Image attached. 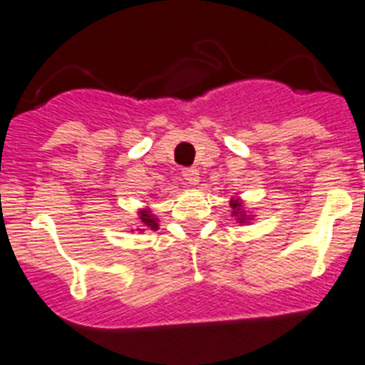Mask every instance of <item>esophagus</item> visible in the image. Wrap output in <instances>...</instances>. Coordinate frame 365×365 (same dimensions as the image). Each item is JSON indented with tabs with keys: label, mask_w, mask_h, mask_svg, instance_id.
I'll return each mask as SVG.
<instances>
[{
	"label": "esophagus",
	"mask_w": 365,
	"mask_h": 365,
	"mask_svg": "<svg viewBox=\"0 0 365 365\" xmlns=\"http://www.w3.org/2000/svg\"><path fill=\"white\" fill-rule=\"evenodd\" d=\"M183 180H185V183H189V185H198V182H200L198 170L183 169Z\"/></svg>",
	"instance_id": "34e87169"
}]
</instances>
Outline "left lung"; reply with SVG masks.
<instances>
[{
	"label": "left lung",
	"mask_w": 365,
	"mask_h": 365,
	"mask_svg": "<svg viewBox=\"0 0 365 365\" xmlns=\"http://www.w3.org/2000/svg\"><path fill=\"white\" fill-rule=\"evenodd\" d=\"M229 205H231L232 212L231 216H235L236 223H249L252 220V215L251 212H247V209H245L244 205V200L242 198H231V202H229Z\"/></svg>",
	"instance_id": "obj_1"
}]
</instances>
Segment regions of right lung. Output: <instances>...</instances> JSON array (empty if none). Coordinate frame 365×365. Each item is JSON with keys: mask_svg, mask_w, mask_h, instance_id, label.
I'll list each match as a JSON object with an SVG mask.
<instances>
[{"mask_svg": "<svg viewBox=\"0 0 365 365\" xmlns=\"http://www.w3.org/2000/svg\"><path fill=\"white\" fill-rule=\"evenodd\" d=\"M158 216L154 215L153 209H150L149 205H143L142 209H138V227H142V229H136V231L143 232V231H158Z\"/></svg>", "mask_w": 365, "mask_h": 365, "instance_id": "right-lung-1", "label": "right lung"}]
</instances>
